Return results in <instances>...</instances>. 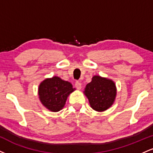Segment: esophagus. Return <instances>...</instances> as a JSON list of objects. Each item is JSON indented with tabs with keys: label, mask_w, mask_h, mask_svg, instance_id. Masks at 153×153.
I'll list each match as a JSON object with an SVG mask.
<instances>
[{
	"label": "esophagus",
	"mask_w": 153,
	"mask_h": 153,
	"mask_svg": "<svg viewBox=\"0 0 153 153\" xmlns=\"http://www.w3.org/2000/svg\"><path fill=\"white\" fill-rule=\"evenodd\" d=\"M75 88H76L78 89V90H80V89H81L82 85H81V83H80V82H78V81L75 82Z\"/></svg>",
	"instance_id": "34e87169"
}]
</instances>
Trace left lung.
I'll return each mask as SVG.
<instances>
[{"label": "left lung", "instance_id": "obj_1", "mask_svg": "<svg viewBox=\"0 0 153 153\" xmlns=\"http://www.w3.org/2000/svg\"><path fill=\"white\" fill-rule=\"evenodd\" d=\"M84 94L91 108L101 112L110 108L114 102L117 88L113 80L95 75L85 86Z\"/></svg>", "mask_w": 153, "mask_h": 153}]
</instances>
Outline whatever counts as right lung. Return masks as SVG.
Instances as JSON below:
<instances>
[{
	"instance_id": "1",
	"label": "right lung",
	"mask_w": 153,
	"mask_h": 153,
	"mask_svg": "<svg viewBox=\"0 0 153 153\" xmlns=\"http://www.w3.org/2000/svg\"><path fill=\"white\" fill-rule=\"evenodd\" d=\"M74 91L71 82L54 76L40 83L38 94L44 106L51 111L57 112L62 109L68 96Z\"/></svg>"
}]
</instances>
